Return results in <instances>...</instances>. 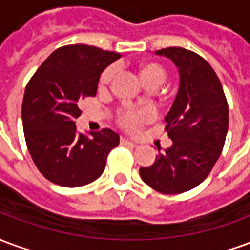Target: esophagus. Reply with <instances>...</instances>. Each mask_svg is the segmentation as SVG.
I'll use <instances>...</instances> for the list:
<instances>
[{
  "label": "esophagus",
  "instance_id": "esophagus-1",
  "mask_svg": "<svg viewBox=\"0 0 250 250\" xmlns=\"http://www.w3.org/2000/svg\"><path fill=\"white\" fill-rule=\"evenodd\" d=\"M120 143H122V145H125V146H131V147H136V146H138L136 143L128 141V139H125V138H122V139H120Z\"/></svg>",
  "mask_w": 250,
  "mask_h": 250
}]
</instances>
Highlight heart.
<instances>
[{"instance_id":"b5f03b06","label":"heart","mask_w":250,"mask_h":250,"mask_svg":"<svg viewBox=\"0 0 250 250\" xmlns=\"http://www.w3.org/2000/svg\"><path fill=\"white\" fill-rule=\"evenodd\" d=\"M138 72H139L142 82L145 83L147 87H157L159 84H162L167 77V71L161 64L154 62H145L139 64ZM114 75L115 66H107L99 76V89H105L108 87L109 83L114 79ZM152 119H154V111L150 108L125 109L120 112L118 118L120 125L127 131H136L142 125Z\"/></svg>"}]
</instances>
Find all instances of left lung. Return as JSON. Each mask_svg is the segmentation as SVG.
Segmentation results:
<instances>
[{"label":"left lung","mask_w":250,"mask_h":250,"mask_svg":"<svg viewBox=\"0 0 250 250\" xmlns=\"http://www.w3.org/2000/svg\"><path fill=\"white\" fill-rule=\"evenodd\" d=\"M168 57L179 72V89L166 115L173 145L148 167L143 182L163 194H181L198 186L218 161L229 127V107L214 69L204 57L181 46L155 52Z\"/></svg>","instance_id":"8db88e82"}]
</instances>
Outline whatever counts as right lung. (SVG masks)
Listing matches in <instances>:
<instances>
[{
    "instance_id": "add662e5",
    "label": "right lung",
    "mask_w": 250,
    "mask_h": 250,
    "mask_svg": "<svg viewBox=\"0 0 250 250\" xmlns=\"http://www.w3.org/2000/svg\"><path fill=\"white\" fill-rule=\"evenodd\" d=\"M122 55L91 45H65L42 62L25 88L22 127L30 157L44 177L64 188L93 182L119 135L109 128L77 132L79 104L95 96L99 76Z\"/></svg>"
}]
</instances>
